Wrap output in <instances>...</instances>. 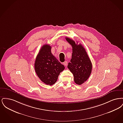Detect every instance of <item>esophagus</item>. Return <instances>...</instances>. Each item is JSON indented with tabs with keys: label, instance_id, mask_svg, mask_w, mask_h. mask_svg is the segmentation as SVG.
Wrapping results in <instances>:
<instances>
[{
	"label": "esophagus",
	"instance_id": "obj_1",
	"mask_svg": "<svg viewBox=\"0 0 123 123\" xmlns=\"http://www.w3.org/2000/svg\"><path fill=\"white\" fill-rule=\"evenodd\" d=\"M63 64H64V66H66L67 65V61H65L63 63Z\"/></svg>",
	"mask_w": 123,
	"mask_h": 123
}]
</instances>
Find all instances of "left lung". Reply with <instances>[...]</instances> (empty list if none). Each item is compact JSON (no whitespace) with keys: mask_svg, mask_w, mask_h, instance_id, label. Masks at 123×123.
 <instances>
[{"mask_svg":"<svg viewBox=\"0 0 123 123\" xmlns=\"http://www.w3.org/2000/svg\"><path fill=\"white\" fill-rule=\"evenodd\" d=\"M65 39L72 47V58L67 67L73 74L75 82L80 85L86 82L90 76L92 69V63L81 44L77 45V43L76 44L69 38Z\"/></svg>","mask_w":123,"mask_h":123,"instance_id":"1","label":"left lung"}]
</instances>
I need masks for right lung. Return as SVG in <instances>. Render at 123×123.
<instances>
[{
    "mask_svg": "<svg viewBox=\"0 0 123 123\" xmlns=\"http://www.w3.org/2000/svg\"><path fill=\"white\" fill-rule=\"evenodd\" d=\"M64 68V65L52 53L51 47L49 45H44L35 63L36 73L41 81L47 85H52L57 81L60 73Z\"/></svg>",
    "mask_w": 123,
    "mask_h": 123,
    "instance_id": "add662e5",
    "label": "right lung"
}]
</instances>
